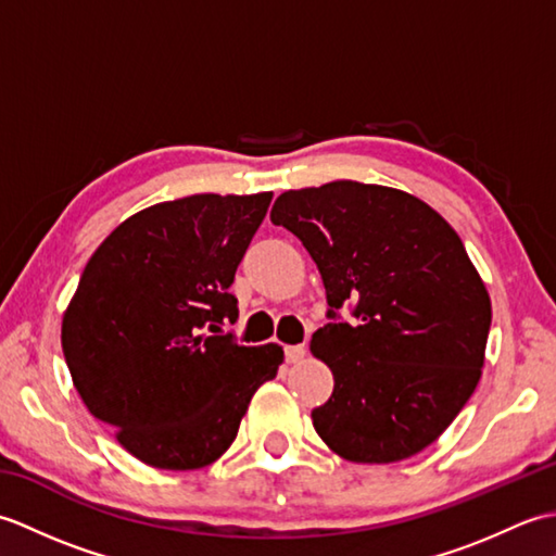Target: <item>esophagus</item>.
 I'll use <instances>...</instances> for the list:
<instances>
[{
    "label": "esophagus",
    "instance_id": "34e87169",
    "mask_svg": "<svg viewBox=\"0 0 556 556\" xmlns=\"http://www.w3.org/2000/svg\"><path fill=\"white\" fill-rule=\"evenodd\" d=\"M285 356H287V363H301L305 358V349L303 346H287Z\"/></svg>",
    "mask_w": 556,
    "mask_h": 556
}]
</instances>
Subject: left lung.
Masks as SVG:
<instances>
[{
    "instance_id": "left-lung-1",
    "label": "left lung",
    "mask_w": 556,
    "mask_h": 556,
    "mask_svg": "<svg viewBox=\"0 0 556 556\" xmlns=\"http://www.w3.org/2000/svg\"><path fill=\"white\" fill-rule=\"evenodd\" d=\"M271 224L299 236L320 269L329 323L311 351L334 375L313 410L323 442L353 464H394L440 437L476 392L492 303L440 212L389 186L332 181L287 191Z\"/></svg>"
}]
</instances>
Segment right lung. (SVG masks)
<instances>
[{
	"instance_id": "1",
	"label": "right lung",
	"mask_w": 556,
	"mask_h": 556,
	"mask_svg": "<svg viewBox=\"0 0 556 556\" xmlns=\"http://www.w3.org/2000/svg\"><path fill=\"white\" fill-rule=\"evenodd\" d=\"M271 193H200L124 219L83 269L62 349L83 404L128 454L164 470L215 464L285 351L239 346L236 267Z\"/></svg>"
}]
</instances>
